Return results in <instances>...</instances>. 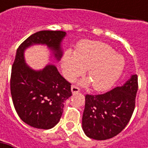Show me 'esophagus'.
Listing matches in <instances>:
<instances>
[{"instance_id":"obj_1","label":"esophagus","mask_w":148,"mask_h":148,"mask_svg":"<svg viewBox=\"0 0 148 148\" xmlns=\"http://www.w3.org/2000/svg\"><path fill=\"white\" fill-rule=\"evenodd\" d=\"M71 92H72V94H75V93H78L79 91H80V89L78 88L77 86H72L71 88Z\"/></svg>"}]
</instances>
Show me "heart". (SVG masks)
Listing matches in <instances>:
<instances>
[{
  "mask_svg": "<svg viewBox=\"0 0 148 148\" xmlns=\"http://www.w3.org/2000/svg\"><path fill=\"white\" fill-rule=\"evenodd\" d=\"M125 65L122 55L116 53L109 44L98 41L85 40L80 43L76 52L67 49L62 58L64 77L72 80L86 70L89 81L96 91H105L111 88L121 76Z\"/></svg>",
  "mask_w": 148,
  "mask_h": 148,
  "instance_id": "b5f03b06",
  "label": "heart"
}]
</instances>
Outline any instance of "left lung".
Listing matches in <instances>:
<instances>
[{
  "instance_id": "obj_1",
  "label": "left lung",
  "mask_w": 148,
  "mask_h": 148,
  "mask_svg": "<svg viewBox=\"0 0 148 148\" xmlns=\"http://www.w3.org/2000/svg\"><path fill=\"white\" fill-rule=\"evenodd\" d=\"M138 77L102 95H86L82 129L92 139L106 140L119 134L129 122L135 107Z\"/></svg>"
}]
</instances>
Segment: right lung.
<instances>
[{
  "instance_id": "right-lung-1",
  "label": "right lung",
  "mask_w": 148,
  "mask_h": 148,
  "mask_svg": "<svg viewBox=\"0 0 148 148\" xmlns=\"http://www.w3.org/2000/svg\"><path fill=\"white\" fill-rule=\"evenodd\" d=\"M66 34L63 31H38L26 38L16 51L10 77L12 100L22 121L34 128L49 129L59 122L64 102L71 95V84L55 65L48 64L41 70L31 68L26 64L25 51L33 45H46L59 61Z\"/></svg>"
}]
</instances>
